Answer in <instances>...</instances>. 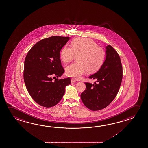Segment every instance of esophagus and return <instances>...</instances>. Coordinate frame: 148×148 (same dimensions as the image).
Returning <instances> with one entry per match:
<instances>
[{
	"mask_svg": "<svg viewBox=\"0 0 148 148\" xmlns=\"http://www.w3.org/2000/svg\"><path fill=\"white\" fill-rule=\"evenodd\" d=\"M71 82H73V83H75V82H76V81L74 79H73V78H72L71 79Z\"/></svg>",
	"mask_w": 148,
	"mask_h": 148,
	"instance_id": "1",
	"label": "esophagus"
}]
</instances>
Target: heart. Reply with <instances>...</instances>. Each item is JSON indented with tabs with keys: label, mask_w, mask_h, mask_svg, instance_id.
Instances as JSON below:
<instances>
[{
	"label": "heart",
	"mask_w": 148,
	"mask_h": 148,
	"mask_svg": "<svg viewBox=\"0 0 148 148\" xmlns=\"http://www.w3.org/2000/svg\"><path fill=\"white\" fill-rule=\"evenodd\" d=\"M71 46L72 47L65 45L60 51V58L64 63L70 62L76 56L77 57V62L66 68L68 76L79 79L87 71L93 73L101 68L104 61L105 52L94 41L77 38L72 41Z\"/></svg>",
	"instance_id": "obj_1"
}]
</instances>
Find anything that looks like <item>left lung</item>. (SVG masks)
I'll list each match as a JSON object with an SVG mask.
<instances>
[{
	"instance_id": "left-lung-1",
	"label": "left lung",
	"mask_w": 148,
	"mask_h": 148,
	"mask_svg": "<svg viewBox=\"0 0 148 148\" xmlns=\"http://www.w3.org/2000/svg\"><path fill=\"white\" fill-rule=\"evenodd\" d=\"M106 57L102 66L89 78L97 80L95 84L85 82L86 88L80 97L85 106L97 111L108 106L116 97L121 85L123 71L118 53L111 45L106 47Z\"/></svg>"
}]
</instances>
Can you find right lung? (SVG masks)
<instances>
[{
	"mask_svg": "<svg viewBox=\"0 0 148 148\" xmlns=\"http://www.w3.org/2000/svg\"><path fill=\"white\" fill-rule=\"evenodd\" d=\"M70 37L53 36L37 42L25 58L24 80L28 92L36 103L45 107L57 104L63 97L69 77L53 81L64 72L60 51Z\"/></svg>",
	"mask_w": 148,
	"mask_h": 148,
	"instance_id": "1",
	"label": "right lung"
}]
</instances>
